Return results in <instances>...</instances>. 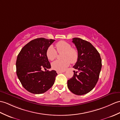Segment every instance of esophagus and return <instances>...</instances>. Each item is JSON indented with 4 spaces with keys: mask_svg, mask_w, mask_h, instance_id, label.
I'll return each instance as SVG.
<instances>
[{
    "mask_svg": "<svg viewBox=\"0 0 120 120\" xmlns=\"http://www.w3.org/2000/svg\"><path fill=\"white\" fill-rule=\"evenodd\" d=\"M64 73V71H57V74H61V73Z\"/></svg>",
    "mask_w": 120,
    "mask_h": 120,
    "instance_id": "1",
    "label": "esophagus"
}]
</instances>
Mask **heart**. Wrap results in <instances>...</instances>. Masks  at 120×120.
<instances>
[{
	"label": "heart",
	"instance_id": "1",
	"mask_svg": "<svg viewBox=\"0 0 120 120\" xmlns=\"http://www.w3.org/2000/svg\"><path fill=\"white\" fill-rule=\"evenodd\" d=\"M57 52L59 53L63 52L62 56V60H56L52 63V68L57 71H64L71 63H76L78 59V52L77 50L72 48L71 44L64 41H60L56 44ZM46 55L49 60L52 61L56 58L57 52L54 47L51 45L47 48Z\"/></svg>",
	"mask_w": 120,
	"mask_h": 120
}]
</instances>
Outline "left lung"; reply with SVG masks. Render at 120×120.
Segmentation results:
<instances>
[{
	"instance_id": "obj_1",
	"label": "left lung",
	"mask_w": 120,
	"mask_h": 120,
	"mask_svg": "<svg viewBox=\"0 0 120 120\" xmlns=\"http://www.w3.org/2000/svg\"><path fill=\"white\" fill-rule=\"evenodd\" d=\"M78 52V59L73 68V77L68 81V87L77 95L90 91L98 82L102 68V60L96 49L89 42L79 38H73Z\"/></svg>"
}]
</instances>
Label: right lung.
I'll use <instances>...</instances> for the list:
<instances>
[{
    "label": "right lung",
    "mask_w": 120,
    "mask_h": 120,
    "mask_svg": "<svg viewBox=\"0 0 120 120\" xmlns=\"http://www.w3.org/2000/svg\"><path fill=\"white\" fill-rule=\"evenodd\" d=\"M53 39L39 38L24 45L17 58L16 73L23 87L30 93H45L54 85L56 71H46L51 64L46 57L47 48ZM43 69L46 71L43 72Z\"/></svg>",
    "instance_id": "add662e5"
}]
</instances>
